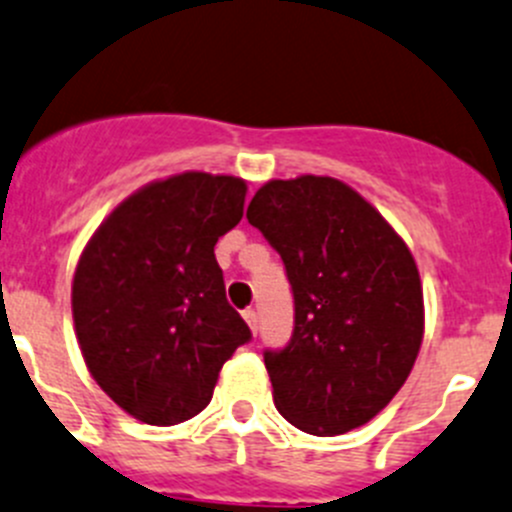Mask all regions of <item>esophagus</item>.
I'll use <instances>...</instances> for the list:
<instances>
[{
	"label": "esophagus",
	"instance_id": "esophagus-1",
	"mask_svg": "<svg viewBox=\"0 0 512 512\" xmlns=\"http://www.w3.org/2000/svg\"><path fill=\"white\" fill-rule=\"evenodd\" d=\"M242 317H245V322H247V325H250V330L257 332V327H260V317H257V310L247 307V310L242 312Z\"/></svg>",
	"mask_w": 512,
	"mask_h": 512
}]
</instances>
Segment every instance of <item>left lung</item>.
I'll list each match as a JSON object with an SVG mask.
<instances>
[{
    "label": "left lung",
    "instance_id": "left-lung-1",
    "mask_svg": "<svg viewBox=\"0 0 512 512\" xmlns=\"http://www.w3.org/2000/svg\"><path fill=\"white\" fill-rule=\"evenodd\" d=\"M247 220L282 257L295 325L265 350L275 408L312 435H342L395 398L423 342L413 255L380 212L332 177L272 180Z\"/></svg>",
    "mask_w": 512,
    "mask_h": 512
}]
</instances>
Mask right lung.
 <instances>
[{
    "mask_svg": "<svg viewBox=\"0 0 512 512\" xmlns=\"http://www.w3.org/2000/svg\"><path fill=\"white\" fill-rule=\"evenodd\" d=\"M245 182L185 172L152 182L99 225L79 257L72 315L99 388L132 418L177 425L212 400L252 340L227 302L215 245L242 220Z\"/></svg>",
    "mask_w": 512,
    "mask_h": 512,
    "instance_id": "obj_1",
    "label": "right lung"
}]
</instances>
